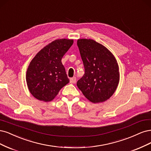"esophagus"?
<instances>
[{
	"mask_svg": "<svg viewBox=\"0 0 151 151\" xmlns=\"http://www.w3.org/2000/svg\"><path fill=\"white\" fill-rule=\"evenodd\" d=\"M70 83H76V77H73V78H70Z\"/></svg>",
	"mask_w": 151,
	"mask_h": 151,
	"instance_id": "obj_1",
	"label": "esophagus"
}]
</instances>
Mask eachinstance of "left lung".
<instances>
[{
  "label": "left lung",
  "instance_id": "left-lung-1",
  "mask_svg": "<svg viewBox=\"0 0 151 151\" xmlns=\"http://www.w3.org/2000/svg\"><path fill=\"white\" fill-rule=\"evenodd\" d=\"M85 74L77 81V86L92 103L108 100L118 86L119 71L113 55L93 40L77 41Z\"/></svg>",
  "mask_w": 151,
  "mask_h": 151
}]
</instances>
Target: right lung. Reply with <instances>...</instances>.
<instances>
[{
  "label": "right lung",
  "instance_id": "right-lung-1",
  "mask_svg": "<svg viewBox=\"0 0 151 151\" xmlns=\"http://www.w3.org/2000/svg\"><path fill=\"white\" fill-rule=\"evenodd\" d=\"M73 43L72 40H55L42 48L31 61L26 81L29 91L36 99L50 101L69 83L61 59Z\"/></svg>",
  "mask_w": 151,
  "mask_h": 151
}]
</instances>
